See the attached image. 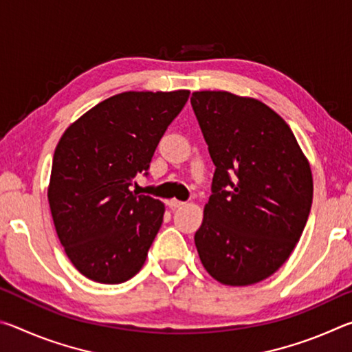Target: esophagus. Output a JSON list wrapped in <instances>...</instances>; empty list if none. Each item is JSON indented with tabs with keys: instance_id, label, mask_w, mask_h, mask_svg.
<instances>
[{
	"instance_id": "34e87169",
	"label": "esophagus",
	"mask_w": 352,
	"mask_h": 352,
	"mask_svg": "<svg viewBox=\"0 0 352 352\" xmlns=\"http://www.w3.org/2000/svg\"><path fill=\"white\" fill-rule=\"evenodd\" d=\"M168 205H169V208H172V210H177V208H182L184 205V201H180V200H177V199H170L168 201Z\"/></svg>"
}]
</instances>
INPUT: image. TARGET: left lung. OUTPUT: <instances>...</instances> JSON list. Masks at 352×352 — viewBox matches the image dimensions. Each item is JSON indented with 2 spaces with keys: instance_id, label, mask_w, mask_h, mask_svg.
<instances>
[{
  "instance_id": "1",
  "label": "left lung",
  "mask_w": 352,
  "mask_h": 352,
  "mask_svg": "<svg viewBox=\"0 0 352 352\" xmlns=\"http://www.w3.org/2000/svg\"><path fill=\"white\" fill-rule=\"evenodd\" d=\"M190 105L216 166L194 236L200 261L225 285L256 284L289 259L305 231L311 166L284 119L261 100L195 91Z\"/></svg>"
}]
</instances>
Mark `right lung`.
I'll return each mask as SVG.
<instances>
[{"label":"right lung","mask_w":352,"mask_h":352,"mask_svg":"<svg viewBox=\"0 0 352 352\" xmlns=\"http://www.w3.org/2000/svg\"><path fill=\"white\" fill-rule=\"evenodd\" d=\"M189 91H126L65 130L52 158L47 200L58 239L83 276L133 278L163 223L164 205L130 186L147 175L155 148Z\"/></svg>","instance_id":"obj_1"}]
</instances>
